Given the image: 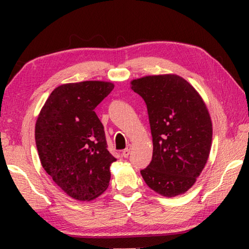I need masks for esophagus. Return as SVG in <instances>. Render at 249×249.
<instances>
[{
	"instance_id": "obj_1",
	"label": "esophagus",
	"mask_w": 249,
	"mask_h": 249,
	"mask_svg": "<svg viewBox=\"0 0 249 249\" xmlns=\"http://www.w3.org/2000/svg\"><path fill=\"white\" fill-rule=\"evenodd\" d=\"M130 149H132V146L128 145L127 148H125V149L123 150V157H125V158L128 157V156L130 155Z\"/></svg>"
}]
</instances>
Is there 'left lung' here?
Segmentation results:
<instances>
[{
	"mask_svg": "<svg viewBox=\"0 0 249 249\" xmlns=\"http://www.w3.org/2000/svg\"><path fill=\"white\" fill-rule=\"evenodd\" d=\"M130 84L147 105L153 136V159L142 177L163 196L182 195L195 184L210 155L212 122L206 105L177 74L147 75Z\"/></svg>",
	"mask_w": 249,
	"mask_h": 249,
	"instance_id": "1",
	"label": "left lung"
}]
</instances>
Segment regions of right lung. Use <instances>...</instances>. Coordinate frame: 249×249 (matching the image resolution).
Instances as JSON below:
<instances>
[{
    "label": "right lung",
    "mask_w": 249,
    "mask_h": 249,
    "mask_svg": "<svg viewBox=\"0 0 249 249\" xmlns=\"http://www.w3.org/2000/svg\"><path fill=\"white\" fill-rule=\"evenodd\" d=\"M114 84L104 81L67 83L46 101L35 126L41 166L69 196L91 201L107 190L109 166L104 127L94 108Z\"/></svg>",
    "instance_id": "add662e5"
}]
</instances>
